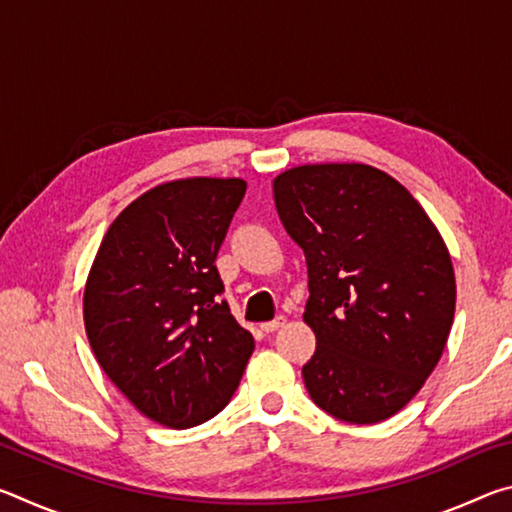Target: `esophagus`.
<instances>
[{
    "label": "esophagus",
    "instance_id": "34e87169",
    "mask_svg": "<svg viewBox=\"0 0 512 512\" xmlns=\"http://www.w3.org/2000/svg\"><path fill=\"white\" fill-rule=\"evenodd\" d=\"M284 323H287V318L277 316L275 320H268V323H262V332L273 334V332H277V329H280V327H284Z\"/></svg>",
    "mask_w": 512,
    "mask_h": 512
}]
</instances>
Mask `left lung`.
<instances>
[{
  "instance_id": "1",
  "label": "left lung",
  "mask_w": 512,
  "mask_h": 512,
  "mask_svg": "<svg viewBox=\"0 0 512 512\" xmlns=\"http://www.w3.org/2000/svg\"><path fill=\"white\" fill-rule=\"evenodd\" d=\"M277 214L307 259L305 386L343 422L391 418L424 386L454 323L449 250L422 205L370 164H302L273 180Z\"/></svg>"
}]
</instances>
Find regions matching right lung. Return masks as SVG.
<instances>
[{"label": "right lung", "instance_id": "right-lung-1", "mask_svg": "<svg viewBox=\"0 0 512 512\" xmlns=\"http://www.w3.org/2000/svg\"><path fill=\"white\" fill-rule=\"evenodd\" d=\"M244 194L241 178L149 189L112 221L85 282L83 320L99 366L169 429L214 418L255 350L221 300L214 266Z\"/></svg>", "mask_w": 512, "mask_h": 512}]
</instances>
